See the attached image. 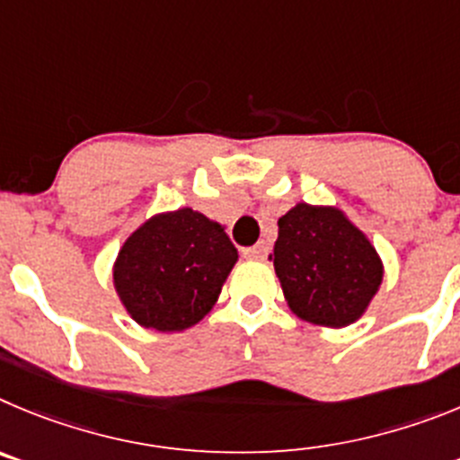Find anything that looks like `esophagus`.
I'll return each mask as SVG.
<instances>
[{"label": "esophagus", "mask_w": 460, "mask_h": 460, "mask_svg": "<svg viewBox=\"0 0 460 460\" xmlns=\"http://www.w3.org/2000/svg\"><path fill=\"white\" fill-rule=\"evenodd\" d=\"M243 254H245V259L263 261L268 256V245L266 243H256L254 247H247V250H243Z\"/></svg>", "instance_id": "34e87169"}]
</instances>
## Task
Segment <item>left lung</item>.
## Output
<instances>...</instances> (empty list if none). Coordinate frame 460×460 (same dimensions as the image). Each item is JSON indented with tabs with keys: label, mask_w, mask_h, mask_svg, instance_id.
Listing matches in <instances>:
<instances>
[{
	"label": "left lung",
	"mask_w": 460,
	"mask_h": 460,
	"mask_svg": "<svg viewBox=\"0 0 460 460\" xmlns=\"http://www.w3.org/2000/svg\"><path fill=\"white\" fill-rule=\"evenodd\" d=\"M268 259L287 305L321 328H349L380 291L385 266L374 243L334 206L297 201L279 217Z\"/></svg>",
	"instance_id": "left-lung-1"
}]
</instances>
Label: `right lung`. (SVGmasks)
Returning a JSON list of instances; mask_svg holds the SVG:
<instances>
[{"label": "right lung", "mask_w": 460, "mask_h": 460, "mask_svg": "<svg viewBox=\"0 0 460 460\" xmlns=\"http://www.w3.org/2000/svg\"><path fill=\"white\" fill-rule=\"evenodd\" d=\"M225 229L185 206L155 213L132 231L111 266V284L128 316L155 332L197 325L238 261Z\"/></svg>", "instance_id": "add662e5"}]
</instances>
